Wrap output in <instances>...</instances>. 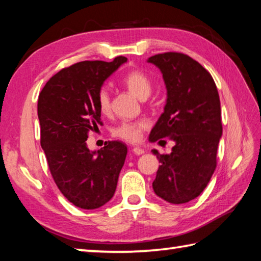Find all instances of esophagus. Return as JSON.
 <instances>
[{
  "mask_svg": "<svg viewBox=\"0 0 261 261\" xmlns=\"http://www.w3.org/2000/svg\"><path fill=\"white\" fill-rule=\"evenodd\" d=\"M132 153L136 154V155H141V154L145 153V151L140 147H134V148H132Z\"/></svg>",
  "mask_w": 261,
  "mask_h": 261,
  "instance_id": "34e87169",
  "label": "esophagus"
}]
</instances>
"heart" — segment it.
<instances>
[{
  "mask_svg": "<svg viewBox=\"0 0 261 261\" xmlns=\"http://www.w3.org/2000/svg\"><path fill=\"white\" fill-rule=\"evenodd\" d=\"M122 84L124 85L131 94L140 100L147 99L152 92L153 84L151 78L146 73L140 70H132L127 72L122 79ZM98 107L102 114H108L110 110V94L106 87H102L98 94ZM148 127V123L145 120H139L136 122H123L113 130L114 136L118 137L123 140L136 143L138 141L144 130Z\"/></svg>",
  "mask_w": 261,
  "mask_h": 261,
  "instance_id": "obj_1",
  "label": "heart"
}]
</instances>
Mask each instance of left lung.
<instances>
[{
  "mask_svg": "<svg viewBox=\"0 0 261 261\" xmlns=\"http://www.w3.org/2000/svg\"><path fill=\"white\" fill-rule=\"evenodd\" d=\"M147 62L160 69L167 88L165 110L148 139L168 137L175 143L170 154L152 151L160 162L153 190L163 200L185 204L204 191L216 168L222 136L218 88L211 73L182 53H163Z\"/></svg>",
  "mask_w": 261,
  "mask_h": 261,
  "instance_id": "obj_1",
  "label": "left lung"
}]
</instances>
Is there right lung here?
I'll return each mask as SVG.
<instances>
[{
	"mask_svg": "<svg viewBox=\"0 0 261 261\" xmlns=\"http://www.w3.org/2000/svg\"><path fill=\"white\" fill-rule=\"evenodd\" d=\"M127 61H84L62 69L47 82L38 100L41 147L57 188L74 206L95 210L112 199L127 147L109 141L90 151L88 131L100 123L98 94L106 79Z\"/></svg>",
	"mask_w": 261,
	"mask_h": 261,
	"instance_id": "add662e5",
	"label": "right lung"
}]
</instances>
